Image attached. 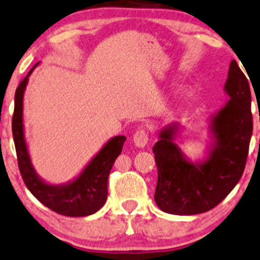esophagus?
Listing matches in <instances>:
<instances>
[{
  "instance_id": "1",
  "label": "esophagus",
  "mask_w": 260,
  "mask_h": 260,
  "mask_svg": "<svg viewBox=\"0 0 260 260\" xmlns=\"http://www.w3.org/2000/svg\"><path fill=\"white\" fill-rule=\"evenodd\" d=\"M133 141H134V144H135V146H138V148H140V149L145 148L146 144H148V141H149V135H148V133H146V130L140 129V130L136 131L135 135H134V138H133Z\"/></svg>"
}]
</instances>
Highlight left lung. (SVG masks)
<instances>
[{"instance_id":"8db88e82","label":"left lung","mask_w":260,"mask_h":260,"mask_svg":"<svg viewBox=\"0 0 260 260\" xmlns=\"http://www.w3.org/2000/svg\"><path fill=\"white\" fill-rule=\"evenodd\" d=\"M224 92L229 100L211 115V141L202 160L189 159L176 144L180 124L159 133L152 152L157 167L155 203L164 213L195 215L213 209L234 189L247 162L253 133L251 95L237 61L230 62Z\"/></svg>"}]
</instances>
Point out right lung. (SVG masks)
I'll return each instance as SVG.
<instances>
[{
    "mask_svg": "<svg viewBox=\"0 0 260 260\" xmlns=\"http://www.w3.org/2000/svg\"><path fill=\"white\" fill-rule=\"evenodd\" d=\"M39 63L37 62L20 82L15 93L12 135L20 173L31 194L49 209L72 218L91 215L100 210L108 199L109 174L116 157L121 154L126 138L124 135L111 138L87 162L81 173L70 181L63 184H50L45 181L32 165L23 127V93L28 77Z\"/></svg>",
    "mask_w": 260,
    "mask_h": 260,
    "instance_id": "obj_1",
    "label": "right lung"
}]
</instances>
